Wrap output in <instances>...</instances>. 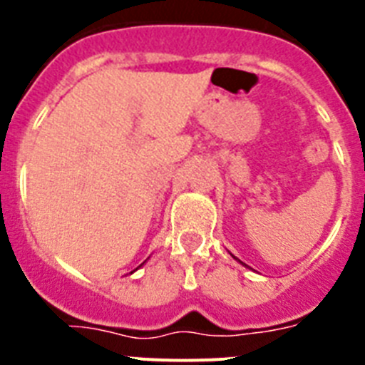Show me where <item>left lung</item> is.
Instances as JSON below:
<instances>
[{"instance_id":"1","label":"left lung","mask_w":365,"mask_h":365,"mask_svg":"<svg viewBox=\"0 0 365 365\" xmlns=\"http://www.w3.org/2000/svg\"><path fill=\"white\" fill-rule=\"evenodd\" d=\"M234 257H235V256H234ZM235 259H237V257H235Z\"/></svg>"}]
</instances>
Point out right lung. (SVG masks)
<instances>
[{
    "label": "right lung",
    "mask_w": 365,
    "mask_h": 365,
    "mask_svg": "<svg viewBox=\"0 0 365 365\" xmlns=\"http://www.w3.org/2000/svg\"><path fill=\"white\" fill-rule=\"evenodd\" d=\"M143 265H144V263H143Z\"/></svg>",
    "instance_id": "add662e5"
}]
</instances>
